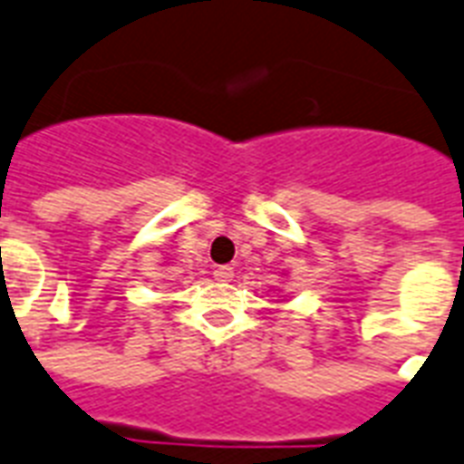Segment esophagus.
<instances>
[{
    "mask_svg": "<svg viewBox=\"0 0 464 464\" xmlns=\"http://www.w3.org/2000/svg\"><path fill=\"white\" fill-rule=\"evenodd\" d=\"M213 276H215V281L227 283V281H232V278H235V271H232L229 266H218V268L213 271Z\"/></svg>",
    "mask_w": 464,
    "mask_h": 464,
    "instance_id": "obj_1",
    "label": "esophagus"
}]
</instances>
